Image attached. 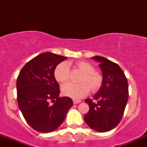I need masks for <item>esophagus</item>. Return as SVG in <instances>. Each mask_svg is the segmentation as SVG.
<instances>
[{
  "instance_id": "1",
  "label": "esophagus",
  "mask_w": 147,
  "mask_h": 147,
  "mask_svg": "<svg viewBox=\"0 0 147 147\" xmlns=\"http://www.w3.org/2000/svg\"><path fill=\"white\" fill-rule=\"evenodd\" d=\"M80 102H81L80 100H73V103L75 104V105H76V104L80 103Z\"/></svg>"
}]
</instances>
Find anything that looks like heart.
I'll use <instances>...</instances> for the list:
<instances>
[{"instance_id":"1","label":"heart","mask_w":147,"mask_h":147,"mask_svg":"<svg viewBox=\"0 0 147 147\" xmlns=\"http://www.w3.org/2000/svg\"><path fill=\"white\" fill-rule=\"evenodd\" d=\"M75 67L82 72L79 78L80 83H67L61 87L62 92L67 97L75 100L80 99L88 94L90 88L92 92L98 91L103 83V77L94 71V67L90 63L80 61L75 63ZM54 77L59 82H66L69 79V66L66 63H61L56 66Z\"/></svg>"}]
</instances>
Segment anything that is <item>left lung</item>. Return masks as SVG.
<instances>
[{"label":"left lung","mask_w":147,"mask_h":147,"mask_svg":"<svg viewBox=\"0 0 147 147\" xmlns=\"http://www.w3.org/2000/svg\"><path fill=\"white\" fill-rule=\"evenodd\" d=\"M92 59L100 63L103 77L101 88L93 96L97 102L86 99L90 107L84 115L86 124L95 131L106 132L121 121L129 97L128 82L124 72L116 63L100 56Z\"/></svg>","instance_id":"left-lung-1"}]
</instances>
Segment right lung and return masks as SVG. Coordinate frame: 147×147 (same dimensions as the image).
Instances as JSON below:
<instances>
[{
  "mask_svg": "<svg viewBox=\"0 0 147 147\" xmlns=\"http://www.w3.org/2000/svg\"><path fill=\"white\" fill-rule=\"evenodd\" d=\"M67 58L52 53H42L26 63L18 77L19 109L28 124L39 132L57 129L73 105L69 97H59L60 90L54 77L56 66Z\"/></svg>",
  "mask_w": 147,
  "mask_h": 147,
  "instance_id": "add662e5",
  "label": "right lung"
}]
</instances>
